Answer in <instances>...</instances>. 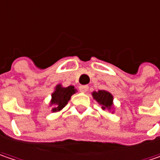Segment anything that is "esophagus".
Instances as JSON below:
<instances>
[{"instance_id": "1", "label": "esophagus", "mask_w": 160, "mask_h": 160, "mask_svg": "<svg viewBox=\"0 0 160 160\" xmlns=\"http://www.w3.org/2000/svg\"><path fill=\"white\" fill-rule=\"evenodd\" d=\"M88 86H81L79 87V90H80V92H82V93H86L87 91H88Z\"/></svg>"}]
</instances>
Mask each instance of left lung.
<instances>
[{
	"mask_svg": "<svg viewBox=\"0 0 160 160\" xmlns=\"http://www.w3.org/2000/svg\"><path fill=\"white\" fill-rule=\"evenodd\" d=\"M92 97L101 106L103 110H108L112 114L115 112L114 97L107 90H98L92 92Z\"/></svg>",
	"mask_w": 160,
	"mask_h": 160,
	"instance_id": "obj_1",
	"label": "left lung"
}]
</instances>
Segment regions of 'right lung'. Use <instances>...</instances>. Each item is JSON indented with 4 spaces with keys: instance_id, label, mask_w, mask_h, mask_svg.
Instances as JSON below:
<instances>
[{
    "instance_id": "obj_1",
    "label": "right lung",
    "mask_w": 160,
    "mask_h": 160,
    "mask_svg": "<svg viewBox=\"0 0 160 160\" xmlns=\"http://www.w3.org/2000/svg\"><path fill=\"white\" fill-rule=\"evenodd\" d=\"M76 92L77 90L74 86L64 87L61 84H58L52 93V98L49 103V108H52V112H60L67 105L71 97Z\"/></svg>"
}]
</instances>
